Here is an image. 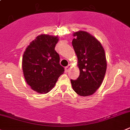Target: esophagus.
<instances>
[{"instance_id": "34e87169", "label": "esophagus", "mask_w": 130, "mask_h": 130, "mask_svg": "<svg viewBox=\"0 0 130 130\" xmlns=\"http://www.w3.org/2000/svg\"><path fill=\"white\" fill-rule=\"evenodd\" d=\"M71 65H70V64H69L68 66H67V67H66V68H65V71H66V72H68L69 71V70H70V69L71 68Z\"/></svg>"}]
</instances>
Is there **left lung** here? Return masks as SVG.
Returning a JSON list of instances; mask_svg holds the SVG:
<instances>
[{
  "mask_svg": "<svg viewBox=\"0 0 130 130\" xmlns=\"http://www.w3.org/2000/svg\"><path fill=\"white\" fill-rule=\"evenodd\" d=\"M72 41L80 70L77 80H71L73 90L80 96L93 95L102 84L107 68L104 50L101 42L84 31L73 33Z\"/></svg>",
  "mask_w": 130,
  "mask_h": 130,
  "instance_id": "1",
  "label": "left lung"
}]
</instances>
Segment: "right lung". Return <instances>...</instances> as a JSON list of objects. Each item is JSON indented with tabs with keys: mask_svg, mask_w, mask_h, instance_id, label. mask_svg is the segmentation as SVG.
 <instances>
[{
	"mask_svg": "<svg viewBox=\"0 0 130 130\" xmlns=\"http://www.w3.org/2000/svg\"><path fill=\"white\" fill-rule=\"evenodd\" d=\"M57 36L41 34L26 47L22 57V71L26 83L39 93H47L64 73L60 57L55 50Z\"/></svg>",
	"mask_w": 130,
	"mask_h": 130,
	"instance_id": "add662e5",
	"label": "right lung"
}]
</instances>
